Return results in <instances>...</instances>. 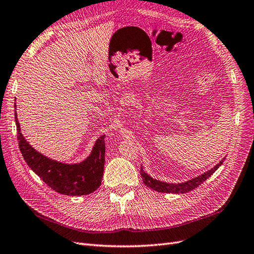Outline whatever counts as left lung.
<instances>
[{"instance_id": "8db88e82", "label": "left lung", "mask_w": 254, "mask_h": 254, "mask_svg": "<svg viewBox=\"0 0 254 254\" xmlns=\"http://www.w3.org/2000/svg\"><path fill=\"white\" fill-rule=\"evenodd\" d=\"M224 159H226V157H223L221 161L211 170L202 173L201 176H199L197 178H193L191 180H188V181H186V182H183V183L173 184V183L162 182V181L153 179L151 176H149L148 173L144 172L142 167L140 169V176L142 178L143 183L146 184L148 187H150L151 190H153L155 191L167 192V193H185V192H188V191L194 190V188H197L198 186H200L202 183H203L206 179L211 177L213 173L220 167Z\"/></svg>"}]
</instances>
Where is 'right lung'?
Wrapping results in <instances>:
<instances>
[{
  "mask_svg": "<svg viewBox=\"0 0 254 254\" xmlns=\"http://www.w3.org/2000/svg\"><path fill=\"white\" fill-rule=\"evenodd\" d=\"M16 106L14 103V120L17 126L19 148L28 167L49 187L62 194L84 195L98 190L102 182L104 171L105 135L99 137L91 153L83 162L77 164L57 162L39 153L26 141L21 133Z\"/></svg>",
  "mask_w": 254,
  "mask_h": 254,
  "instance_id": "1",
  "label": "right lung"
}]
</instances>
